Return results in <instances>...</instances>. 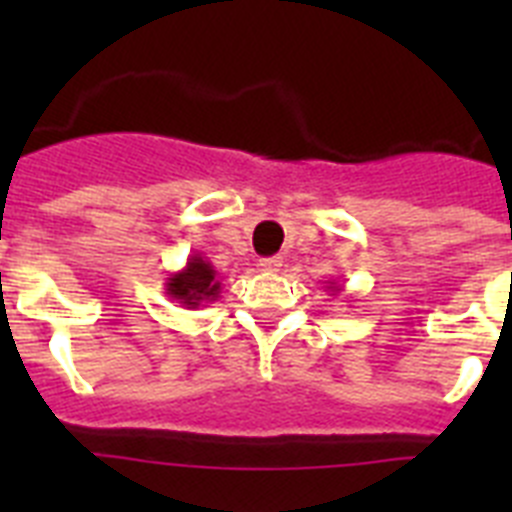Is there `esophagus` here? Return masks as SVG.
<instances>
[{
  "label": "esophagus",
  "mask_w": 512,
  "mask_h": 512,
  "mask_svg": "<svg viewBox=\"0 0 512 512\" xmlns=\"http://www.w3.org/2000/svg\"><path fill=\"white\" fill-rule=\"evenodd\" d=\"M282 256H269V259H261L259 266L261 271H279V266H282Z\"/></svg>",
  "instance_id": "esophagus-1"
}]
</instances>
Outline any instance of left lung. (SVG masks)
I'll use <instances>...</instances> for the list:
<instances>
[{
    "label": "left lung",
    "mask_w": 512,
    "mask_h": 512,
    "mask_svg": "<svg viewBox=\"0 0 512 512\" xmlns=\"http://www.w3.org/2000/svg\"><path fill=\"white\" fill-rule=\"evenodd\" d=\"M328 289H330V292H338V289H341V287H338L336 282H328Z\"/></svg>",
    "instance_id": "8db88e82"
}]
</instances>
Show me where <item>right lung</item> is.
I'll return each mask as SVG.
<instances>
[{"label": "right lung", "mask_w": 512, "mask_h": 512, "mask_svg": "<svg viewBox=\"0 0 512 512\" xmlns=\"http://www.w3.org/2000/svg\"><path fill=\"white\" fill-rule=\"evenodd\" d=\"M223 282L217 279V271L202 253L189 256L184 269L174 271L166 279V295L176 300L187 310H197L205 302H212L220 297Z\"/></svg>", "instance_id": "add662e5"}]
</instances>
